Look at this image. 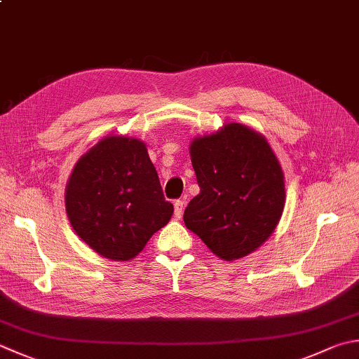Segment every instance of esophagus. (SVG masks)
<instances>
[{"mask_svg":"<svg viewBox=\"0 0 359 359\" xmlns=\"http://www.w3.org/2000/svg\"><path fill=\"white\" fill-rule=\"evenodd\" d=\"M184 205H186V203L182 201V200H175L173 206H175V217H177V219H181L182 209H184Z\"/></svg>","mask_w":359,"mask_h":359,"instance_id":"1","label":"esophagus"}]
</instances>
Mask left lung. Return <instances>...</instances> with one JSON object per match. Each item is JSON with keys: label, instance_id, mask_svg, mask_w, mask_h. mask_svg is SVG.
I'll return each mask as SVG.
<instances>
[{"label": "left lung", "instance_id": "left-lung-1", "mask_svg": "<svg viewBox=\"0 0 359 359\" xmlns=\"http://www.w3.org/2000/svg\"><path fill=\"white\" fill-rule=\"evenodd\" d=\"M200 194L184 211L186 226L222 259L247 256L266 242L285 208V177L261 134L241 123L194 139Z\"/></svg>", "mask_w": 359, "mask_h": 359}]
</instances>
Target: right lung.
Wrapping results in <instances>:
<instances>
[{
    "instance_id": "1",
    "label": "right lung",
    "mask_w": 359,
    "mask_h": 359,
    "mask_svg": "<svg viewBox=\"0 0 359 359\" xmlns=\"http://www.w3.org/2000/svg\"><path fill=\"white\" fill-rule=\"evenodd\" d=\"M65 209L79 238L112 261L139 255L173 214L147 147L123 136L104 137L76 162Z\"/></svg>"
}]
</instances>
